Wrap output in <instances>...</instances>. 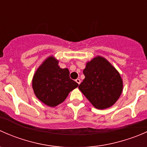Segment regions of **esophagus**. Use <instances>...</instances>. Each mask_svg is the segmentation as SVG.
I'll list each match as a JSON object with an SVG mask.
<instances>
[{
    "mask_svg": "<svg viewBox=\"0 0 147 147\" xmlns=\"http://www.w3.org/2000/svg\"><path fill=\"white\" fill-rule=\"evenodd\" d=\"M75 81H76V82L78 83V84H80V82H81V80H80L79 79V78H78V79H76V80H75Z\"/></svg>",
    "mask_w": 147,
    "mask_h": 147,
    "instance_id": "esophagus-1",
    "label": "esophagus"
}]
</instances>
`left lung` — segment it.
<instances>
[{
	"label": "left lung",
	"instance_id": "8db88e82",
	"mask_svg": "<svg viewBox=\"0 0 147 147\" xmlns=\"http://www.w3.org/2000/svg\"><path fill=\"white\" fill-rule=\"evenodd\" d=\"M84 78L78 88L98 109L110 107L118 100L123 82L118 71L101 56L87 62L83 70Z\"/></svg>",
	"mask_w": 147,
	"mask_h": 147
}]
</instances>
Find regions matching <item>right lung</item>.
<instances>
[{
	"label": "right lung",
	"instance_id": "add662e5",
	"mask_svg": "<svg viewBox=\"0 0 147 147\" xmlns=\"http://www.w3.org/2000/svg\"><path fill=\"white\" fill-rule=\"evenodd\" d=\"M32 85L38 100L47 106L55 107L64 102L78 84L70 79L69 69L60 68L58 60L50 56L34 74Z\"/></svg>",
	"mask_w": 147,
	"mask_h": 147
}]
</instances>
